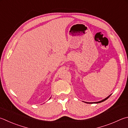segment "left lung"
Instances as JSON below:
<instances>
[{"mask_svg": "<svg viewBox=\"0 0 128 128\" xmlns=\"http://www.w3.org/2000/svg\"><path fill=\"white\" fill-rule=\"evenodd\" d=\"M111 96V94L110 95H109V96H108V97H107L106 98H104V99L103 100H102V101H98V102H88V103H96V104H98V103H101V102H104V101H105V100H106L107 99H108L109 97H110ZM86 103H88V102H86Z\"/></svg>", "mask_w": 128, "mask_h": 128, "instance_id": "8db88e82", "label": "left lung"}]
</instances>
